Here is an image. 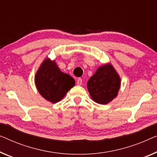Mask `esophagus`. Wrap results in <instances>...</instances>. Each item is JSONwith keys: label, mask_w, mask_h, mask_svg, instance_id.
<instances>
[{"label": "esophagus", "mask_w": 157, "mask_h": 157, "mask_svg": "<svg viewBox=\"0 0 157 157\" xmlns=\"http://www.w3.org/2000/svg\"><path fill=\"white\" fill-rule=\"evenodd\" d=\"M77 84H78V85H81L82 84V79L81 78H78L77 79Z\"/></svg>", "instance_id": "34e87169"}]
</instances>
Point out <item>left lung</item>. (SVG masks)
Instances as JSON below:
<instances>
[{"mask_svg": "<svg viewBox=\"0 0 157 157\" xmlns=\"http://www.w3.org/2000/svg\"><path fill=\"white\" fill-rule=\"evenodd\" d=\"M121 79L112 65L107 64L99 67L87 82L88 91L95 102L108 104L118 94Z\"/></svg>", "mask_w": 157, "mask_h": 157, "instance_id": "left-lung-1", "label": "left lung"}]
</instances>
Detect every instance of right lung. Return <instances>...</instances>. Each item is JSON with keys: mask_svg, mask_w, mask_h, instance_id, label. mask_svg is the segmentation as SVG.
Wrapping results in <instances>:
<instances>
[{"mask_svg": "<svg viewBox=\"0 0 157 157\" xmlns=\"http://www.w3.org/2000/svg\"><path fill=\"white\" fill-rule=\"evenodd\" d=\"M35 84L44 99L56 103L75 85V81L68 74L63 73L55 61L47 58L43 62L35 76Z\"/></svg>", "mask_w": 157, "mask_h": 157, "instance_id": "add662e5", "label": "right lung"}]
</instances>
